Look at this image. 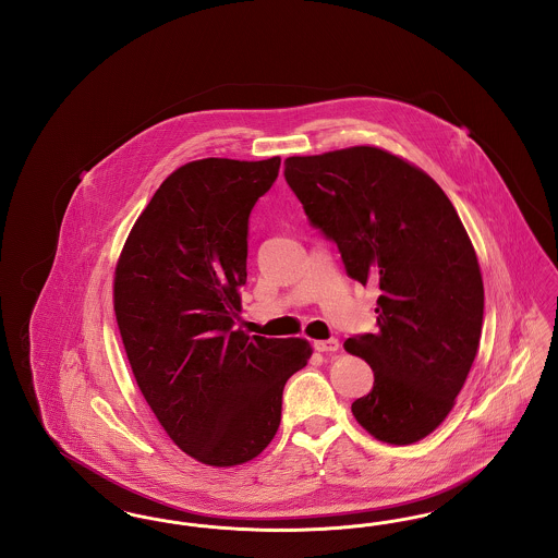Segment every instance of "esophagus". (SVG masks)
<instances>
[{"label": "esophagus", "instance_id": "1", "mask_svg": "<svg viewBox=\"0 0 558 558\" xmlns=\"http://www.w3.org/2000/svg\"><path fill=\"white\" fill-rule=\"evenodd\" d=\"M339 339H328V341H316L314 343V349L319 351V353H332V351H337L339 349Z\"/></svg>", "mask_w": 558, "mask_h": 558}]
</instances>
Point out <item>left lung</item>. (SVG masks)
<instances>
[{
	"label": "left lung",
	"instance_id": "obj_1",
	"mask_svg": "<svg viewBox=\"0 0 558 558\" xmlns=\"http://www.w3.org/2000/svg\"><path fill=\"white\" fill-rule=\"evenodd\" d=\"M284 178L347 276L380 289L378 332L345 341L374 372L355 421L387 444L423 439L450 414L481 339L483 280L458 213L425 171L372 146L291 157Z\"/></svg>",
	"mask_w": 558,
	"mask_h": 558
}]
</instances>
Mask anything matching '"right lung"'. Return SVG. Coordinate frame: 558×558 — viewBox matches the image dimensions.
<instances>
[{"label":"right lung","instance_id":"1","mask_svg":"<svg viewBox=\"0 0 558 558\" xmlns=\"http://www.w3.org/2000/svg\"><path fill=\"white\" fill-rule=\"evenodd\" d=\"M280 157L203 159L173 171L133 223L114 271V316L133 376L180 450L211 466L274 439L282 391L312 349L234 330L248 217Z\"/></svg>","mask_w":558,"mask_h":558}]
</instances>
